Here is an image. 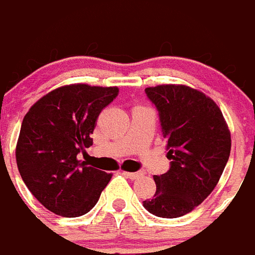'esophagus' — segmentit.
<instances>
[{
    "label": "esophagus",
    "instance_id": "obj_1",
    "mask_svg": "<svg viewBox=\"0 0 255 255\" xmlns=\"http://www.w3.org/2000/svg\"><path fill=\"white\" fill-rule=\"evenodd\" d=\"M124 174L128 177V178H131V180H136V178L142 176L141 171H136V173H133V171H124Z\"/></svg>",
    "mask_w": 255,
    "mask_h": 255
}]
</instances>
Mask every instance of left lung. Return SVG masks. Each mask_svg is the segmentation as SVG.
Masks as SVG:
<instances>
[{"instance_id":"1","label":"left lung","mask_w":255,"mask_h":255,"mask_svg":"<svg viewBox=\"0 0 255 255\" xmlns=\"http://www.w3.org/2000/svg\"><path fill=\"white\" fill-rule=\"evenodd\" d=\"M145 93L159 113L170 169L153 176L156 192L142 205L156 217H181L216 188L229 159L231 131L217 104L199 90L158 85Z\"/></svg>"}]
</instances>
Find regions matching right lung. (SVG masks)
Here are the masks:
<instances>
[{"label": "right lung", "instance_id": "1", "mask_svg": "<svg viewBox=\"0 0 255 255\" xmlns=\"http://www.w3.org/2000/svg\"><path fill=\"white\" fill-rule=\"evenodd\" d=\"M118 93L117 86L66 85L41 97L21 122L19 173L38 202L57 216L86 214L113 177L77 155L93 144L97 118Z\"/></svg>", "mask_w": 255, "mask_h": 255}]
</instances>
